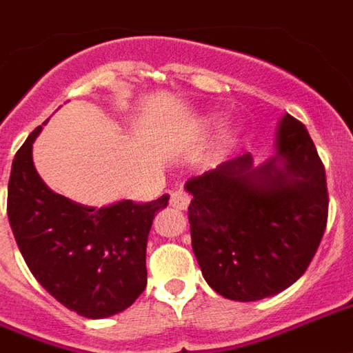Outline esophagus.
<instances>
[{
  "label": "esophagus",
  "mask_w": 353,
  "mask_h": 353,
  "mask_svg": "<svg viewBox=\"0 0 353 353\" xmlns=\"http://www.w3.org/2000/svg\"><path fill=\"white\" fill-rule=\"evenodd\" d=\"M188 205H190V195L184 190H176V192L171 193V206L173 208H176V210H186Z\"/></svg>",
  "instance_id": "obj_1"
}]
</instances>
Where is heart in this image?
<instances>
[{
    "label": "heart",
    "instance_id": "b5f03b06",
    "mask_svg": "<svg viewBox=\"0 0 353 353\" xmlns=\"http://www.w3.org/2000/svg\"><path fill=\"white\" fill-rule=\"evenodd\" d=\"M221 123V117L219 115H208V117H203L201 121H199V128L201 130H212L216 128L217 124Z\"/></svg>",
    "mask_w": 353,
    "mask_h": 353
}]
</instances>
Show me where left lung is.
<instances>
[{
	"label": "left lung",
	"instance_id": "obj_1",
	"mask_svg": "<svg viewBox=\"0 0 353 353\" xmlns=\"http://www.w3.org/2000/svg\"><path fill=\"white\" fill-rule=\"evenodd\" d=\"M188 217L203 277L219 296L256 301L303 275L327 223L325 171L303 124H277L275 152H249L190 179Z\"/></svg>",
	"mask_w": 353,
	"mask_h": 353
}]
</instances>
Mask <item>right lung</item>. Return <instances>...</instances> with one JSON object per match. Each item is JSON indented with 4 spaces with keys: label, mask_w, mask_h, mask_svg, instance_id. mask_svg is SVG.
Segmentation results:
<instances>
[{
    "label": "right lung",
    "mask_w": 353,
    "mask_h": 353,
    "mask_svg": "<svg viewBox=\"0 0 353 353\" xmlns=\"http://www.w3.org/2000/svg\"><path fill=\"white\" fill-rule=\"evenodd\" d=\"M35 128L12 160L7 214L23 261L59 303L85 318L128 309L147 287V242L169 195L137 205H79L37 173Z\"/></svg>",
    "instance_id": "obj_1"
}]
</instances>
